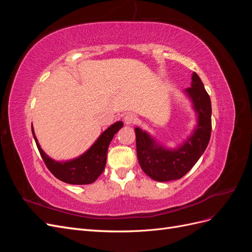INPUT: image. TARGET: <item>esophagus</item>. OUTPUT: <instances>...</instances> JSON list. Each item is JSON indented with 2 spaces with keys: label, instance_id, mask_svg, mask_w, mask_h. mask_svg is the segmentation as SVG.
Returning a JSON list of instances; mask_svg holds the SVG:
<instances>
[{
  "label": "esophagus",
  "instance_id": "esophagus-1",
  "mask_svg": "<svg viewBox=\"0 0 252 252\" xmlns=\"http://www.w3.org/2000/svg\"><path fill=\"white\" fill-rule=\"evenodd\" d=\"M138 121H139L138 117L133 113H128L124 117V122L126 125H133L135 123H138Z\"/></svg>",
  "mask_w": 252,
  "mask_h": 252
}]
</instances>
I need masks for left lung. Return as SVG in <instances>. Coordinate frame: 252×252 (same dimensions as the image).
I'll use <instances>...</instances> for the list:
<instances>
[{
    "instance_id": "8db88e82",
    "label": "left lung",
    "mask_w": 252,
    "mask_h": 252,
    "mask_svg": "<svg viewBox=\"0 0 252 252\" xmlns=\"http://www.w3.org/2000/svg\"><path fill=\"white\" fill-rule=\"evenodd\" d=\"M191 87L185 94L192 102L197 125L191 135L175 149H168L139 127H135L136 155L141 168L152 180L168 182L179 180L199 161L210 140L211 102L200 77L193 72Z\"/></svg>"
}]
</instances>
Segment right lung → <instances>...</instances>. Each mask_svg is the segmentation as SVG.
Returning a JSON list of instances; mask_svg holds the SVG:
<instances>
[{"mask_svg":"<svg viewBox=\"0 0 252 252\" xmlns=\"http://www.w3.org/2000/svg\"><path fill=\"white\" fill-rule=\"evenodd\" d=\"M122 127H123V122L121 121L112 124L98 136L94 144L85 154L66 162L55 161L45 154L35 138L32 127V129L36 147L39 149L43 161L49 171L57 179L67 183V184L85 185L94 183L104 171L106 159H107L108 146L114 134Z\"/></svg>","mask_w":252,"mask_h":252,"instance_id":"right-lung-1","label":"right lung"}]
</instances>
